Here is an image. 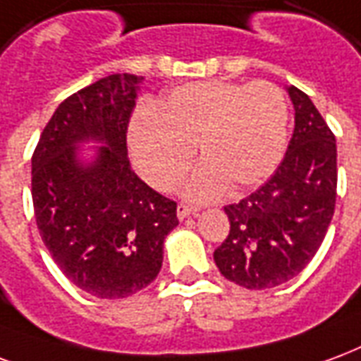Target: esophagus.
<instances>
[{
    "mask_svg": "<svg viewBox=\"0 0 361 361\" xmlns=\"http://www.w3.org/2000/svg\"><path fill=\"white\" fill-rule=\"evenodd\" d=\"M194 212H196V209H194V207H192V206H188V204H178L177 217L180 221H183V219H186V217H190V215Z\"/></svg>",
    "mask_w": 361,
    "mask_h": 361,
    "instance_id": "1",
    "label": "esophagus"
}]
</instances>
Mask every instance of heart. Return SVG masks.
Wrapping results in <instances>:
<instances>
[{
  "label": "heart",
  "instance_id": "1",
  "mask_svg": "<svg viewBox=\"0 0 361 361\" xmlns=\"http://www.w3.org/2000/svg\"><path fill=\"white\" fill-rule=\"evenodd\" d=\"M288 105L275 84L194 82L142 109L130 123L134 165L154 188L169 190L194 157L184 196L212 200L248 190L275 171L286 148Z\"/></svg>",
  "mask_w": 361,
  "mask_h": 361
}]
</instances>
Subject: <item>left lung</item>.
Returning a JSON list of instances; mask_svg holds the SVG:
<instances>
[{
    "label": "left lung",
    "mask_w": 361,
    "mask_h": 361,
    "mask_svg": "<svg viewBox=\"0 0 361 361\" xmlns=\"http://www.w3.org/2000/svg\"><path fill=\"white\" fill-rule=\"evenodd\" d=\"M286 92L294 133L285 157L264 186L225 206L231 231L213 252L221 275L250 290L296 277L319 250L335 213V136L304 92Z\"/></svg>",
    "instance_id": "1"
}]
</instances>
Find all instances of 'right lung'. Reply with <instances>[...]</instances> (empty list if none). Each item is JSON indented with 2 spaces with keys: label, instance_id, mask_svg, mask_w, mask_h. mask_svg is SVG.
Instances as JSON below:
<instances>
[{
  "label": "right lung",
  "instance_id": "right-lung-1",
  "mask_svg": "<svg viewBox=\"0 0 361 361\" xmlns=\"http://www.w3.org/2000/svg\"><path fill=\"white\" fill-rule=\"evenodd\" d=\"M144 76L109 75L69 96L32 155L36 225L54 262L90 296H133L157 277L177 204L130 169L126 128ZM96 141L90 162L80 146Z\"/></svg>",
  "mask_w": 361,
  "mask_h": 361
}]
</instances>
